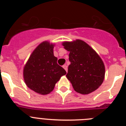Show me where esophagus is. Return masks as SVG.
Returning a JSON list of instances; mask_svg holds the SVG:
<instances>
[{
    "label": "esophagus",
    "mask_w": 126,
    "mask_h": 126,
    "mask_svg": "<svg viewBox=\"0 0 126 126\" xmlns=\"http://www.w3.org/2000/svg\"><path fill=\"white\" fill-rule=\"evenodd\" d=\"M63 68L65 70V71H66V72H67V66L66 65H65V64H64V65H63Z\"/></svg>",
    "instance_id": "34e87169"
}]
</instances>
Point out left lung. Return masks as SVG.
Here are the masks:
<instances>
[{
    "label": "left lung",
    "mask_w": 126,
    "mask_h": 126,
    "mask_svg": "<svg viewBox=\"0 0 126 126\" xmlns=\"http://www.w3.org/2000/svg\"><path fill=\"white\" fill-rule=\"evenodd\" d=\"M62 45L70 52L69 59L71 64L66 77L74 90L86 94L98 88L104 79L105 66L96 52L80 40L64 42Z\"/></svg>",
    "instance_id": "8db88e82"
}]
</instances>
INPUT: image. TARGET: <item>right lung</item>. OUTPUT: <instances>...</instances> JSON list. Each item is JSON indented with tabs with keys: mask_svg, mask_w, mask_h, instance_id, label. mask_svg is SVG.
<instances>
[{
	"mask_svg": "<svg viewBox=\"0 0 126 126\" xmlns=\"http://www.w3.org/2000/svg\"><path fill=\"white\" fill-rule=\"evenodd\" d=\"M53 45L44 42L35 48L24 67L26 84L34 92L42 94L50 93L55 83L66 71L57 64L53 55Z\"/></svg>",
	"mask_w": 126,
	"mask_h": 126,
	"instance_id": "right-lung-1",
	"label": "right lung"
}]
</instances>
